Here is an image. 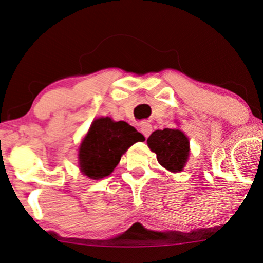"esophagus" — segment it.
Instances as JSON below:
<instances>
[{
    "instance_id": "obj_1",
    "label": "esophagus",
    "mask_w": 263,
    "mask_h": 263,
    "mask_svg": "<svg viewBox=\"0 0 263 263\" xmlns=\"http://www.w3.org/2000/svg\"><path fill=\"white\" fill-rule=\"evenodd\" d=\"M152 131H153V129H152L151 123H148V122L142 123V125H141V132H142V135H143L145 138L149 137V135L152 134Z\"/></svg>"
}]
</instances>
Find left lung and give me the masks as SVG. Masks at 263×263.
Listing matches in <instances>:
<instances>
[{
  "mask_svg": "<svg viewBox=\"0 0 263 263\" xmlns=\"http://www.w3.org/2000/svg\"><path fill=\"white\" fill-rule=\"evenodd\" d=\"M147 144L157 154L160 165L169 172H181L189 159V138L180 129H157L148 137Z\"/></svg>",
  "mask_w": 263,
  "mask_h": 263,
  "instance_id": "8db88e82",
  "label": "left lung"
}]
</instances>
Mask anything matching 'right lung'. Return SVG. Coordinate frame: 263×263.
<instances>
[{
	"label": "right lung",
	"mask_w": 263,
	"mask_h": 263,
	"mask_svg": "<svg viewBox=\"0 0 263 263\" xmlns=\"http://www.w3.org/2000/svg\"><path fill=\"white\" fill-rule=\"evenodd\" d=\"M143 141V135L127 122H116L110 118L94 120L80 145L81 172L93 180L109 176L122 154L136 142Z\"/></svg>",
	"instance_id": "right-lung-1"
}]
</instances>
